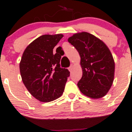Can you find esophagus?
<instances>
[{
	"label": "esophagus",
	"instance_id": "34e87169",
	"mask_svg": "<svg viewBox=\"0 0 132 132\" xmlns=\"http://www.w3.org/2000/svg\"><path fill=\"white\" fill-rule=\"evenodd\" d=\"M73 65H71V66H70V67L68 68V70H69V71H70V72H72V70H73Z\"/></svg>",
	"mask_w": 132,
	"mask_h": 132
}]
</instances>
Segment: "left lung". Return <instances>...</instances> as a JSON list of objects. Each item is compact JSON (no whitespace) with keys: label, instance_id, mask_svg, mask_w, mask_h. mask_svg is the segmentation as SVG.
<instances>
[{"label":"left lung","instance_id":"obj_1","mask_svg":"<svg viewBox=\"0 0 132 132\" xmlns=\"http://www.w3.org/2000/svg\"><path fill=\"white\" fill-rule=\"evenodd\" d=\"M68 41L76 47L81 57L83 76L77 83L80 91L93 99L106 95L114 76V59L108 47L87 32L74 34Z\"/></svg>","mask_w":132,"mask_h":132}]
</instances>
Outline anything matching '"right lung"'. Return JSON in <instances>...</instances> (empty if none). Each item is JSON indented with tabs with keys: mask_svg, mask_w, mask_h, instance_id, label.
<instances>
[{
	"mask_svg": "<svg viewBox=\"0 0 132 132\" xmlns=\"http://www.w3.org/2000/svg\"><path fill=\"white\" fill-rule=\"evenodd\" d=\"M63 34L38 37L24 49L19 63L22 81L36 99L49 102L61 96L70 72L61 68V55L53 49Z\"/></svg>",
	"mask_w": 132,
	"mask_h": 132,
	"instance_id": "add662e5",
	"label": "right lung"
}]
</instances>
